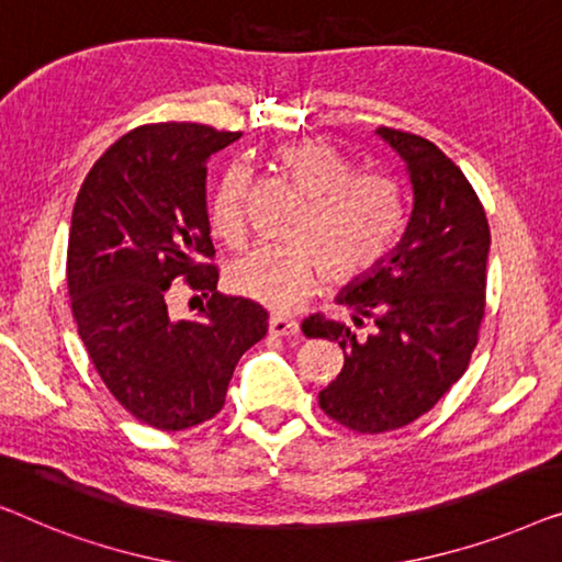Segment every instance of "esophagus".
<instances>
[{
	"instance_id": "obj_1",
	"label": "esophagus",
	"mask_w": 562,
	"mask_h": 562,
	"mask_svg": "<svg viewBox=\"0 0 562 562\" xmlns=\"http://www.w3.org/2000/svg\"><path fill=\"white\" fill-rule=\"evenodd\" d=\"M270 334L272 336H297L300 326L288 315H272L270 318Z\"/></svg>"
}]
</instances>
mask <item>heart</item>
<instances>
[{"label": "heart", "instance_id": "1", "mask_svg": "<svg viewBox=\"0 0 562 562\" xmlns=\"http://www.w3.org/2000/svg\"><path fill=\"white\" fill-rule=\"evenodd\" d=\"M280 172L305 195L288 228V244H259L228 265L236 295L270 307H292L323 278L344 288L384 262L405 226V191L384 172H357L341 149L303 139L274 153ZM251 172L232 165L211 199L213 234L232 247L247 236Z\"/></svg>", "mask_w": 562, "mask_h": 562}]
</instances>
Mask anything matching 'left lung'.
<instances>
[{"mask_svg": "<svg viewBox=\"0 0 562 562\" xmlns=\"http://www.w3.org/2000/svg\"><path fill=\"white\" fill-rule=\"evenodd\" d=\"M376 134L407 162L413 216L392 257L338 295L357 326L369 318L376 330L357 338L323 313L303 321L305 336L344 349L341 374L318 405L353 432L405 428L463 376L486 313L492 244L484 205L440 147L392 126Z\"/></svg>", "mask_w": 562, "mask_h": 562, "instance_id": "8db88e82", "label": "left lung"}]
</instances>
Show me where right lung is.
Segmentation results:
<instances>
[{
	"instance_id": "1",
	"label": "right lung",
	"mask_w": 562,
	"mask_h": 562,
	"mask_svg": "<svg viewBox=\"0 0 562 562\" xmlns=\"http://www.w3.org/2000/svg\"><path fill=\"white\" fill-rule=\"evenodd\" d=\"M209 124H142L93 162L74 205L68 295L78 336L114 400L157 430H186L224 407L241 353L262 341L267 311L216 292L205 162L239 139ZM176 279L211 294L176 322Z\"/></svg>"
}]
</instances>
